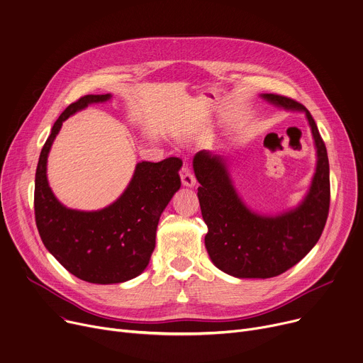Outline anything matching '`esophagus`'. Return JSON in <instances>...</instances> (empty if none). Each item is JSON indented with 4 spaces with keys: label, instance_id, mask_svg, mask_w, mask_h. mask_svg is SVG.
<instances>
[{
    "label": "esophagus",
    "instance_id": "34e87169",
    "mask_svg": "<svg viewBox=\"0 0 363 363\" xmlns=\"http://www.w3.org/2000/svg\"><path fill=\"white\" fill-rule=\"evenodd\" d=\"M179 175H181V181H182L184 185H186V186H194L195 185L196 179H195L194 174L191 172L188 164H184V167L181 168V171H179Z\"/></svg>",
    "mask_w": 363,
    "mask_h": 363
}]
</instances>
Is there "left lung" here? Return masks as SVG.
<instances>
[{"label": "left lung", "mask_w": 363, "mask_h": 363, "mask_svg": "<svg viewBox=\"0 0 363 363\" xmlns=\"http://www.w3.org/2000/svg\"><path fill=\"white\" fill-rule=\"evenodd\" d=\"M263 98L288 110L306 113L318 159L304 203L289 213L263 217L240 201L220 156L208 152L195 155L199 200L208 227L207 252L218 269L238 278H272L292 268L318 242L330 208L328 157L313 116L289 96L263 94Z\"/></svg>", "instance_id": "obj_1"}]
</instances>
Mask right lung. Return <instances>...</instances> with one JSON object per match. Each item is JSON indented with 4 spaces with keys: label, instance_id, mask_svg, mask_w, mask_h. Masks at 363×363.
<instances>
[{
    "label": "right lung",
    "instance_id": "1",
    "mask_svg": "<svg viewBox=\"0 0 363 363\" xmlns=\"http://www.w3.org/2000/svg\"><path fill=\"white\" fill-rule=\"evenodd\" d=\"M104 95H84L55 121L40 152L35 181V218L46 249L77 278L91 284H118L140 275L155 249L159 217L181 186L179 157L138 163L120 199L100 211L63 207L49 188L46 162L62 123Z\"/></svg>",
    "mask_w": 363,
    "mask_h": 363
}]
</instances>
